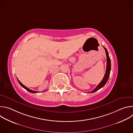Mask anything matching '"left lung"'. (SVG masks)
<instances>
[{
	"label": "left lung",
	"mask_w": 133,
	"mask_h": 133,
	"mask_svg": "<svg viewBox=\"0 0 133 133\" xmlns=\"http://www.w3.org/2000/svg\"><path fill=\"white\" fill-rule=\"evenodd\" d=\"M103 47L104 48L105 50V52H106V59H107V65H106V72L104 76L102 79V81H101V82L97 86V87L95 88L92 91H91V92H90V93H93L95 92V91H97L98 90H99V89H101V88H102L107 83L109 77V74H110V69H111V63H110V59L109 57V55H108V52L107 51V49L104 47L103 46ZM89 92V93H90Z\"/></svg>",
	"instance_id": "8db88e82"
}]
</instances>
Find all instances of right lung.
Returning <instances> with one entry per match:
<instances>
[{
	"mask_svg": "<svg viewBox=\"0 0 133 133\" xmlns=\"http://www.w3.org/2000/svg\"><path fill=\"white\" fill-rule=\"evenodd\" d=\"M17 80H18V82H19V83L20 84V85L24 88H25L26 90H27V91H28L29 92H31V93H36V92H38V91H34V90H31V89H29L28 88H27V87H26L25 86H24L19 81L18 79H17ZM46 91V90H45Z\"/></svg>",
	"mask_w": 133,
	"mask_h": 133,
	"instance_id": "1",
	"label": "right lung"
}]
</instances>
